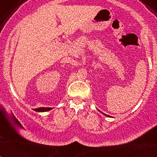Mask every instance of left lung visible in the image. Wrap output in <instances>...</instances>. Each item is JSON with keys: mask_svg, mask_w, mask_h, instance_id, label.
Here are the masks:
<instances>
[{"mask_svg": "<svg viewBox=\"0 0 157 157\" xmlns=\"http://www.w3.org/2000/svg\"><path fill=\"white\" fill-rule=\"evenodd\" d=\"M101 113H102V114H103V115H105V116H108V117H111V116H108V115L105 114V113H103V112H101Z\"/></svg>", "mask_w": 157, "mask_h": 157, "instance_id": "obj_1", "label": "left lung"}]
</instances>
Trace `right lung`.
<instances>
[{"label":"right lung","instance_id":"obj_1","mask_svg":"<svg viewBox=\"0 0 157 157\" xmlns=\"http://www.w3.org/2000/svg\"><path fill=\"white\" fill-rule=\"evenodd\" d=\"M52 109H53V108H38V109H34V111L37 112H45L52 110Z\"/></svg>","mask_w":157,"mask_h":157}]
</instances>
